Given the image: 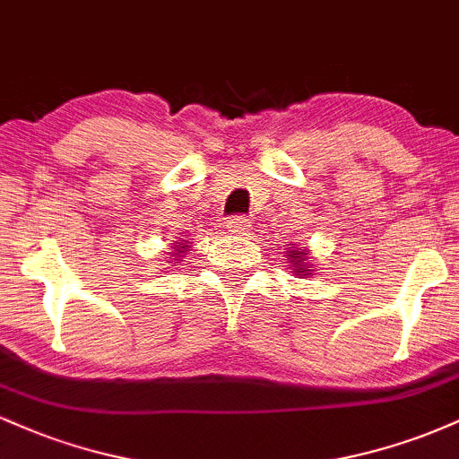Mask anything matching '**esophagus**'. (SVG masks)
Wrapping results in <instances>:
<instances>
[{
    "label": "esophagus",
    "instance_id": "esophagus-1",
    "mask_svg": "<svg viewBox=\"0 0 459 459\" xmlns=\"http://www.w3.org/2000/svg\"><path fill=\"white\" fill-rule=\"evenodd\" d=\"M226 229H229V233H230V235L246 237V235H250L252 224L247 222L246 218H230L229 222H226Z\"/></svg>",
    "mask_w": 459,
    "mask_h": 459
}]
</instances>
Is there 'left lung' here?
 Returning a JSON list of instances; mask_svg holds the SVG:
<instances>
[{
	"label": "left lung",
	"mask_w": 459,
	"mask_h": 459,
	"mask_svg": "<svg viewBox=\"0 0 459 459\" xmlns=\"http://www.w3.org/2000/svg\"><path fill=\"white\" fill-rule=\"evenodd\" d=\"M284 256L289 259V265H291L293 276H296V278L315 276L313 265L308 263V259H310L308 247H299L296 244H287V247H284Z\"/></svg>",
	"instance_id": "8db88e82"
}]
</instances>
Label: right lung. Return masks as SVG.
<instances>
[{
    "label": "right lung",
    "mask_w": 459,
    "mask_h": 459,
    "mask_svg": "<svg viewBox=\"0 0 459 459\" xmlns=\"http://www.w3.org/2000/svg\"><path fill=\"white\" fill-rule=\"evenodd\" d=\"M172 247H175V250L168 252L166 259H168V263H178V261L183 259V256H186V252L189 250V241L187 239H181V241H177V244L172 246Z\"/></svg>",
    "instance_id": "add662e5"
}]
</instances>
